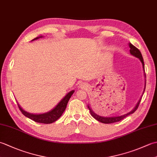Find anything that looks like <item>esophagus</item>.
<instances>
[{
  "label": "esophagus",
  "mask_w": 157,
  "mask_h": 157,
  "mask_svg": "<svg viewBox=\"0 0 157 157\" xmlns=\"http://www.w3.org/2000/svg\"><path fill=\"white\" fill-rule=\"evenodd\" d=\"M80 85H81V86H80V87H81L82 88H84V87H85V86H84V84H81Z\"/></svg>",
  "instance_id": "34e87169"
}]
</instances>
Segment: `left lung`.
<instances>
[{"label":"left lung","instance_id":"left-lung-1","mask_svg":"<svg viewBox=\"0 0 157 157\" xmlns=\"http://www.w3.org/2000/svg\"><path fill=\"white\" fill-rule=\"evenodd\" d=\"M129 46L130 48V53H131V55H132L133 56H136V57H137L140 59V61H141L142 64V67H143V69H144V71H144V59H143V57H142V55L141 54L140 51H139V50L136 47V46H134L133 44H132L131 43H129ZM144 76L146 78V74L144 73ZM145 87H146V84H145ZM144 90H145V88L144 90ZM143 92V93H144ZM141 99L142 98H140V99L139 100V101L138 102L137 105H136V106L134 107V109L132 110V111H131L130 112L128 113L127 114H125L123 115H121V116H117V117H102V116H100L97 114H96V113L92 111V109L90 108V106L89 105H88V107L90 110V114L91 115L94 117V119H96L97 121L101 122V123H115V122H117V121H121V120L123 119L125 117H126L127 116H128L129 115L132 114V113H134L136 110H137V109L138 108V106L140 105V102L141 101Z\"/></svg>","mask_w":157,"mask_h":157}]
</instances>
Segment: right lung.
<instances>
[{
	"label": "right lung",
	"instance_id": "obj_1",
	"mask_svg": "<svg viewBox=\"0 0 157 157\" xmlns=\"http://www.w3.org/2000/svg\"><path fill=\"white\" fill-rule=\"evenodd\" d=\"M42 36H39V37L33 39L32 41L35 40H37L40 38H42ZM75 92L74 90L69 92L67 94L64 98H63L61 101H60L58 105H56L55 107L52 109L51 111H50L47 113H42V114H33V113H29L27 111H25L23 110L20 105L17 103V105L20 109V111L24 115L25 117L29 118L30 119L33 120L37 123H46V124H49V123H52L53 122L56 121V120L60 118L63 112L65 111L66 109L68 101L69 98H71V95L73 94V92Z\"/></svg>",
	"mask_w": 157,
	"mask_h": 157
}]
</instances>
